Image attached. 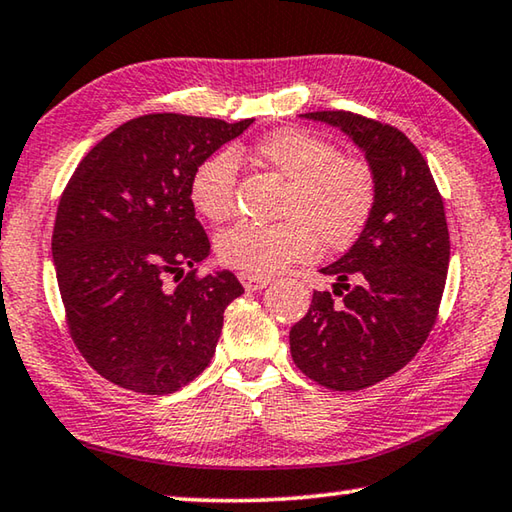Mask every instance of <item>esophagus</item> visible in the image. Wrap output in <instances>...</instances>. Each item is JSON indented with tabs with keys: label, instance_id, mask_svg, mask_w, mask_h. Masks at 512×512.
<instances>
[{
	"label": "esophagus",
	"instance_id": "obj_1",
	"mask_svg": "<svg viewBox=\"0 0 512 512\" xmlns=\"http://www.w3.org/2000/svg\"><path fill=\"white\" fill-rule=\"evenodd\" d=\"M239 280L244 284L246 291H262L268 282V277H257V275H248V273H239Z\"/></svg>",
	"mask_w": 512,
	"mask_h": 512
}]
</instances>
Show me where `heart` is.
I'll use <instances>...</instances> for the list:
<instances>
[{
	"label": "heart",
	"instance_id": "heart-1",
	"mask_svg": "<svg viewBox=\"0 0 512 512\" xmlns=\"http://www.w3.org/2000/svg\"><path fill=\"white\" fill-rule=\"evenodd\" d=\"M255 158L289 183L284 221L273 225L241 221L216 239L221 264L239 273L266 277L316 253L320 241L329 250L352 246L377 203L370 164L341 155L334 142L305 128H280L253 146ZM239 164L221 149L198 164L189 198L207 221H225L235 210Z\"/></svg>",
	"mask_w": 512,
	"mask_h": 512
}]
</instances>
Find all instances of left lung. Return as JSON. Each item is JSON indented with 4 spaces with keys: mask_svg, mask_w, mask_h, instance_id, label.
<instances>
[{
    "mask_svg": "<svg viewBox=\"0 0 512 512\" xmlns=\"http://www.w3.org/2000/svg\"><path fill=\"white\" fill-rule=\"evenodd\" d=\"M302 117L359 146L375 173L377 203L348 253L320 268L334 277L332 291H314L307 316L291 327V357L320 386L361 391L402 370L436 323L449 268L445 205L402 131L345 110Z\"/></svg>",
    "mask_w": 512,
    "mask_h": 512,
    "instance_id": "left-lung-1",
    "label": "left lung"
}]
</instances>
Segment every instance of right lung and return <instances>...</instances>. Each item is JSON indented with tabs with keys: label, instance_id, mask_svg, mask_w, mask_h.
I'll return each mask as SVG.
<instances>
[{
	"label": "right lung",
	"instance_id": "1",
	"mask_svg": "<svg viewBox=\"0 0 512 512\" xmlns=\"http://www.w3.org/2000/svg\"><path fill=\"white\" fill-rule=\"evenodd\" d=\"M250 124L137 117L103 137L69 178L51 237L58 289L76 348L112 384L169 395L212 361L223 311L244 287L230 271L196 275L210 239L189 183Z\"/></svg>",
	"mask_w": 512,
	"mask_h": 512
}]
</instances>
